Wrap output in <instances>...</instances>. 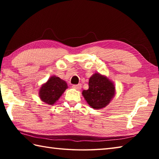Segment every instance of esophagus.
Masks as SVG:
<instances>
[{
	"label": "esophagus",
	"instance_id": "34e87169",
	"mask_svg": "<svg viewBox=\"0 0 159 159\" xmlns=\"http://www.w3.org/2000/svg\"><path fill=\"white\" fill-rule=\"evenodd\" d=\"M81 84H78V85H74L73 86H72V88H74V89H75V90H80V88H81Z\"/></svg>",
	"mask_w": 159,
	"mask_h": 159
}]
</instances>
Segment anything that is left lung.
Returning a JSON list of instances; mask_svg holds the SVG:
<instances>
[{
  "label": "left lung",
  "mask_w": 159,
  "mask_h": 159,
  "mask_svg": "<svg viewBox=\"0 0 159 159\" xmlns=\"http://www.w3.org/2000/svg\"><path fill=\"white\" fill-rule=\"evenodd\" d=\"M89 88L83 90L82 95L89 106L95 109L106 107L116 94V88L109 78L95 73L90 78Z\"/></svg>",
  "instance_id": "obj_1"
}]
</instances>
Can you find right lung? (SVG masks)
I'll return each mask as SVG.
<instances>
[{
  "instance_id": "add662e5",
  "label": "right lung",
  "mask_w": 159,
  "mask_h": 159,
  "mask_svg": "<svg viewBox=\"0 0 159 159\" xmlns=\"http://www.w3.org/2000/svg\"><path fill=\"white\" fill-rule=\"evenodd\" d=\"M68 88L65 80L60 77L52 76L46 83L41 85L39 90V97L45 104L53 105Z\"/></svg>"
}]
</instances>
